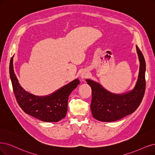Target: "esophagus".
<instances>
[{
  "instance_id": "1",
  "label": "esophagus",
  "mask_w": 155,
  "mask_h": 155,
  "mask_svg": "<svg viewBox=\"0 0 155 155\" xmlns=\"http://www.w3.org/2000/svg\"><path fill=\"white\" fill-rule=\"evenodd\" d=\"M89 76V73L87 71H84L82 73H81V77L82 78V80H84L85 78H87Z\"/></svg>"
}]
</instances>
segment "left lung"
I'll list each match as a JSON object with an SVG mask.
<instances>
[{"label":"left lung","mask_w":155,"mask_h":155,"mask_svg":"<svg viewBox=\"0 0 155 155\" xmlns=\"http://www.w3.org/2000/svg\"><path fill=\"white\" fill-rule=\"evenodd\" d=\"M140 62L139 73L135 87L123 94H114L100 84L87 79L92 90L91 109L93 116L102 122H112L132 114L140 105L146 89V62L144 55L136 46Z\"/></svg>","instance_id":"1"}]
</instances>
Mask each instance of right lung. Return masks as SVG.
Wrapping results in <instances>:
<instances>
[{
	"mask_svg": "<svg viewBox=\"0 0 155 155\" xmlns=\"http://www.w3.org/2000/svg\"><path fill=\"white\" fill-rule=\"evenodd\" d=\"M13 57L9 64V74L18 104L26 114L45 122H58L64 118L68 110L69 96L80 84L78 79L64 85L48 96H38L23 89L14 72Z\"/></svg>",
	"mask_w": 155,
	"mask_h": 155,
	"instance_id": "add662e5",
	"label": "right lung"
}]
</instances>
